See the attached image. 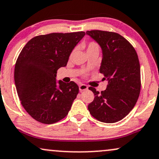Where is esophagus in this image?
Returning a JSON list of instances; mask_svg holds the SVG:
<instances>
[{"mask_svg":"<svg viewBox=\"0 0 159 159\" xmlns=\"http://www.w3.org/2000/svg\"><path fill=\"white\" fill-rule=\"evenodd\" d=\"M88 89H89V87H88L86 85H85V84H80L79 85V89L80 91L88 90Z\"/></svg>","mask_w":159,"mask_h":159,"instance_id":"esophagus-1","label":"esophagus"}]
</instances>
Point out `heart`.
Here are the masks:
<instances>
[{
    "mask_svg": "<svg viewBox=\"0 0 159 159\" xmlns=\"http://www.w3.org/2000/svg\"><path fill=\"white\" fill-rule=\"evenodd\" d=\"M100 50V46L96 42H90L88 43L86 46V51H98ZM73 54V53H72Z\"/></svg>",
    "mask_w": 159,
    "mask_h": 159,
    "instance_id": "b5f03b06",
    "label": "heart"
}]
</instances>
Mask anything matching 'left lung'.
<instances>
[{
  "mask_svg": "<svg viewBox=\"0 0 159 159\" xmlns=\"http://www.w3.org/2000/svg\"><path fill=\"white\" fill-rule=\"evenodd\" d=\"M86 34L101 47L102 59L100 68L102 80L108 81L105 91L93 87L94 99L88 106L89 112L99 121L111 124L122 120L131 111L141 91V69L135 48L117 33L87 31Z\"/></svg>",
  "mask_w": 159,
  "mask_h": 159,
  "instance_id": "8db88e82",
  "label": "left lung"
}]
</instances>
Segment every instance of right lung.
I'll return each mask as SVG.
<instances>
[{"label": "right lung", "instance_id": "obj_1", "mask_svg": "<svg viewBox=\"0 0 159 159\" xmlns=\"http://www.w3.org/2000/svg\"><path fill=\"white\" fill-rule=\"evenodd\" d=\"M85 35L80 31L38 35L20 51L15 66V83L21 105L35 120L51 124L68 115L79 87L73 81L57 83L56 76Z\"/></svg>", "mask_w": 159, "mask_h": 159}]
</instances>
